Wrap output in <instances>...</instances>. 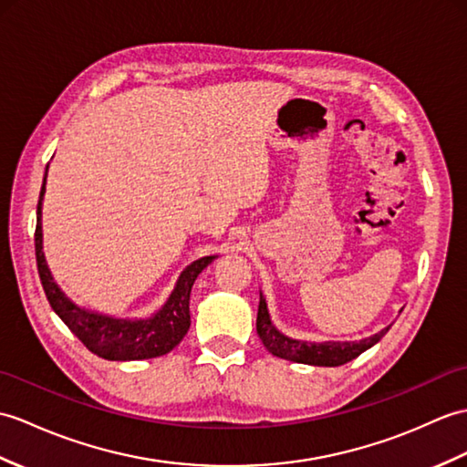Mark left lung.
<instances>
[{"label":"left lung","instance_id":"left-lung-1","mask_svg":"<svg viewBox=\"0 0 467 467\" xmlns=\"http://www.w3.org/2000/svg\"><path fill=\"white\" fill-rule=\"evenodd\" d=\"M389 330L384 328L378 334L368 336L362 340L354 342H306L296 340L290 336L280 332L273 320H270L266 298L260 292V305H258V317H256V332L263 340L265 348L278 358H285L290 362L298 364H310V366H342L346 362L354 360V358L372 348L376 342L382 340V336Z\"/></svg>","mask_w":467,"mask_h":467}]
</instances>
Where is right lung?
<instances>
[{"label":"right lung","mask_w":467,"mask_h":467,"mask_svg":"<svg viewBox=\"0 0 467 467\" xmlns=\"http://www.w3.org/2000/svg\"><path fill=\"white\" fill-rule=\"evenodd\" d=\"M47 169L46 177H43L37 202L36 258L41 285L43 290H46L51 308L56 310L57 317L67 324V328L87 346V350H91L99 358H105V360H147V358H157L171 352L184 338V334H187L191 327L189 300L194 280L213 263L216 254L202 256L184 268L177 278L175 288H172L169 298L165 300V305L147 318H117L109 317V314L93 312L75 305L57 286L56 280H53L46 254H43L41 207L43 194H46Z\"/></svg>","instance_id":"obj_1"}]
</instances>
